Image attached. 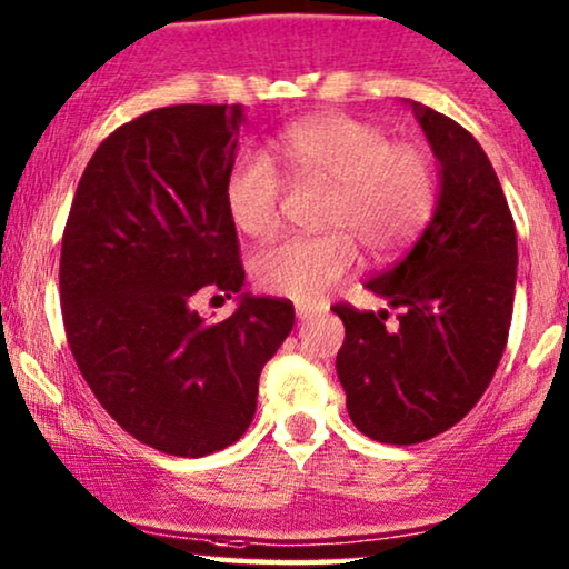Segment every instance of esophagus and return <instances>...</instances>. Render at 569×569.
Wrapping results in <instances>:
<instances>
[{"mask_svg": "<svg viewBox=\"0 0 569 569\" xmlns=\"http://www.w3.org/2000/svg\"><path fill=\"white\" fill-rule=\"evenodd\" d=\"M322 311H325L322 303H298L296 306L298 319H313V317H319Z\"/></svg>", "mask_w": 569, "mask_h": 569, "instance_id": "1", "label": "esophagus"}]
</instances>
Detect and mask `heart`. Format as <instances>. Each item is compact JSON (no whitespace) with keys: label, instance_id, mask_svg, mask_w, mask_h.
Masks as SVG:
<instances>
[{"label":"heart","instance_id":"heart-1","mask_svg":"<svg viewBox=\"0 0 569 569\" xmlns=\"http://www.w3.org/2000/svg\"><path fill=\"white\" fill-rule=\"evenodd\" d=\"M296 180L330 186L317 237H290L266 247L252 263L256 282L271 296L319 300L349 273L362 244L386 258L423 229L437 199L429 151L389 140L380 124L349 113H317L277 138ZM284 180L263 153H242L226 178V207L247 237L279 229Z\"/></svg>","mask_w":569,"mask_h":569}]
</instances>
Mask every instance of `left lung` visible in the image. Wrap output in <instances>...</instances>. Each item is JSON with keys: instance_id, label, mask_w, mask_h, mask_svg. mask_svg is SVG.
I'll return each instance as SVG.
<instances>
[{"instance_id": "8db88e82", "label": "left lung", "mask_w": 569, "mask_h": 569, "mask_svg": "<svg viewBox=\"0 0 569 569\" xmlns=\"http://www.w3.org/2000/svg\"><path fill=\"white\" fill-rule=\"evenodd\" d=\"M439 159V197L418 242L367 282L399 313L336 303L346 340L336 367L365 437L418 445L471 412L509 340L517 229L490 159L466 127L412 103Z\"/></svg>"}]
</instances>
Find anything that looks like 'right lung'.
I'll return each mask as SVG.
<instances>
[{"label": "right lung", "instance_id": "1", "mask_svg": "<svg viewBox=\"0 0 569 569\" xmlns=\"http://www.w3.org/2000/svg\"><path fill=\"white\" fill-rule=\"evenodd\" d=\"M239 124L242 106L183 103L117 127L63 229L60 306L79 372L127 433L167 456L242 437L260 370L296 322L290 300L247 292L218 325L193 309L244 284L226 207Z\"/></svg>", "mask_w": 569, "mask_h": 569}]
</instances>
